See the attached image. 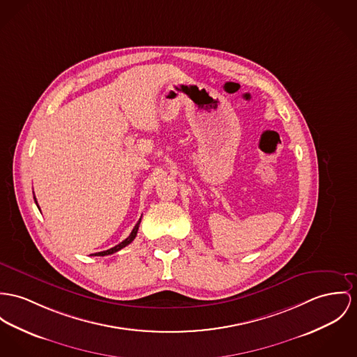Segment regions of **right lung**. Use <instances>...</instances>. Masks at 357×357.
I'll use <instances>...</instances> for the list:
<instances>
[{"mask_svg": "<svg viewBox=\"0 0 357 357\" xmlns=\"http://www.w3.org/2000/svg\"><path fill=\"white\" fill-rule=\"evenodd\" d=\"M35 198V197H33ZM35 202H36V198H35ZM36 205H38V202H36ZM39 208V206H38ZM139 222H141V219L138 220L137 224H136V227L133 228V231L130 232V235L123 241V242H121L119 245H116V246L112 247V248H109V250H106V251H100V252H95V254H91V255H95V257H105V255H110V254H114V252H116V251H119L121 248H123V247L128 246V245H130L133 241H135V238H136V235H137L138 231V225H139Z\"/></svg>", "mask_w": 357, "mask_h": 357, "instance_id": "1", "label": "right lung"}]
</instances>
